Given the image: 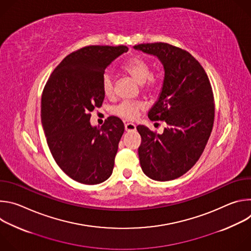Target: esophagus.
Masks as SVG:
<instances>
[{
	"label": "esophagus",
	"mask_w": 251,
	"mask_h": 251,
	"mask_svg": "<svg viewBox=\"0 0 251 251\" xmlns=\"http://www.w3.org/2000/svg\"><path fill=\"white\" fill-rule=\"evenodd\" d=\"M125 130L127 132H132L136 130V125L133 123H125Z\"/></svg>",
	"instance_id": "obj_1"
}]
</instances>
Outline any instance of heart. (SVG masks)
<instances>
[{
    "label": "heart",
    "instance_id": "heart-1",
    "mask_svg": "<svg viewBox=\"0 0 251 251\" xmlns=\"http://www.w3.org/2000/svg\"><path fill=\"white\" fill-rule=\"evenodd\" d=\"M123 69L128 75H130L135 81L140 84L144 85L147 84V89H151L155 85L154 79L151 77V67L147 61H145L141 57H133L128 60ZM102 90L105 96L110 97L114 93V83L111 75L105 74L102 77ZM142 105L137 102L132 101H123L119 105H117L113 109L114 114L127 119L133 120L138 116Z\"/></svg>",
    "mask_w": 251,
    "mask_h": 251
}]
</instances>
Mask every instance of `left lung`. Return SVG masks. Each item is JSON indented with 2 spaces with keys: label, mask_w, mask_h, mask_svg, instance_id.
Returning a JSON list of instances; mask_svg holds the SVG:
<instances>
[{
  "label": "left lung",
  "mask_w": 251,
  "mask_h": 251,
  "mask_svg": "<svg viewBox=\"0 0 251 251\" xmlns=\"http://www.w3.org/2000/svg\"><path fill=\"white\" fill-rule=\"evenodd\" d=\"M135 50L157 56L165 77L157 102L148 113L167 127L157 134L144 125L137 130L142 171L152 180L166 182L186 174L200 159L214 120L213 94L201 63L188 51L166 43L141 44Z\"/></svg>",
  "instance_id": "1"
}]
</instances>
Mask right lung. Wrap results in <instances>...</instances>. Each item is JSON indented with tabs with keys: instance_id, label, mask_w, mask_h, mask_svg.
I'll return each instance as SVG.
<instances>
[{
	"instance_id": "add662e5",
	"label": "right lung",
	"mask_w": 251,
	"mask_h": 251,
	"mask_svg": "<svg viewBox=\"0 0 251 251\" xmlns=\"http://www.w3.org/2000/svg\"><path fill=\"white\" fill-rule=\"evenodd\" d=\"M125 46H89L71 52L55 67L42 95V123L50 153L73 180L96 185L114 168L124 124L115 116L101 127L90 124L91 112L104 100L102 77Z\"/></svg>"
}]
</instances>
